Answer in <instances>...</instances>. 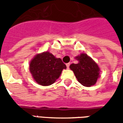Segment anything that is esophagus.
I'll list each match as a JSON object with an SVG mask.
<instances>
[{
    "label": "esophagus",
    "instance_id": "esophagus-1",
    "mask_svg": "<svg viewBox=\"0 0 123 123\" xmlns=\"http://www.w3.org/2000/svg\"><path fill=\"white\" fill-rule=\"evenodd\" d=\"M70 63H67V68H68H68H69V67H70Z\"/></svg>",
    "mask_w": 123,
    "mask_h": 123
}]
</instances>
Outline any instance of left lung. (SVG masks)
<instances>
[{"label":"left lung","mask_w":123,"mask_h":123,"mask_svg":"<svg viewBox=\"0 0 123 123\" xmlns=\"http://www.w3.org/2000/svg\"><path fill=\"white\" fill-rule=\"evenodd\" d=\"M76 59L78 63L72 64L70 68L74 72L78 81L86 87L94 85L99 75L98 64L86 54H81Z\"/></svg>","instance_id":"obj_1"}]
</instances>
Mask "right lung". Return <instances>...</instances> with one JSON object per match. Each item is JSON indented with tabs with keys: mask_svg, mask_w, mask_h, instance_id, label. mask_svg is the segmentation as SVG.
<instances>
[{
	"mask_svg": "<svg viewBox=\"0 0 123 123\" xmlns=\"http://www.w3.org/2000/svg\"><path fill=\"white\" fill-rule=\"evenodd\" d=\"M66 68V64L61 59L55 57L49 52L35 56L30 65V70L34 80L41 86L53 84Z\"/></svg>",
	"mask_w": 123,
	"mask_h": 123,
	"instance_id": "obj_1",
	"label": "right lung"
}]
</instances>
